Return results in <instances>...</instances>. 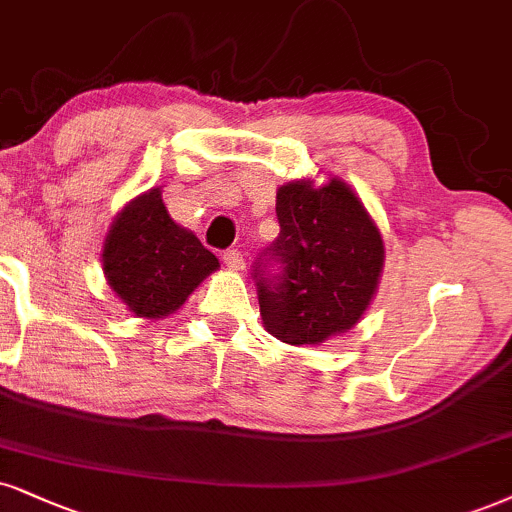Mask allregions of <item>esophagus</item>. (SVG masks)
<instances>
[{"label":"esophagus","mask_w":512,"mask_h":512,"mask_svg":"<svg viewBox=\"0 0 512 512\" xmlns=\"http://www.w3.org/2000/svg\"><path fill=\"white\" fill-rule=\"evenodd\" d=\"M223 261L227 263V268H232V270H242L244 268V256H242V251H239V249H227L223 254Z\"/></svg>","instance_id":"obj_1"}]
</instances>
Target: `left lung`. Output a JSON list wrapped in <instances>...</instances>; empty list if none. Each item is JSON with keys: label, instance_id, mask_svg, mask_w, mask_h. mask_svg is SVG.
I'll return each mask as SVG.
<instances>
[{"label": "left lung", "instance_id": "8db88e82", "mask_svg": "<svg viewBox=\"0 0 512 512\" xmlns=\"http://www.w3.org/2000/svg\"><path fill=\"white\" fill-rule=\"evenodd\" d=\"M280 235L254 263L266 330L287 344H320L351 330L380 280L377 225L346 182L308 180L277 189Z\"/></svg>", "mask_w": 512, "mask_h": 512}]
</instances>
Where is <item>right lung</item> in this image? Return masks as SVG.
Returning a JSON list of instances; mask_svg holds the SVG:
<instances>
[{
    "label": "right lung",
    "instance_id": "right-lung-1",
    "mask_svg": "<svg viewBox=\"0 0 512 512\" xmlns=\"http://www.w3.org/2000/svg\"><path fill=\"white\" fill-rule=\"evenodd\" d=\"M102 261L111 289L140 318L178 311L218 268V258L170 218L161 189L142 194L118 213Z\"/></svg>",
    "mask_w": 512,
    "mask_h": 512
}]
</instances>
